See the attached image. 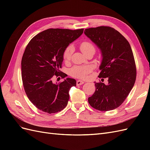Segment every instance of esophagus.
<instances>
[{
    "instance_id": "34e87169",
    "label": "esophagus",
    "mask_w": 150,
    "mask_h": 150,
    "mask_svg": "<svg viewBox=\"0 0 150 150\" xmlns=\"http://www.w3.org/2000/svg\"><path fill=\"white\" fill-rule=\"evenodd\" d=\"M84 83V81H81V80H78L76 81V84L78 86H80V85H82Z\"/></svg>"
}]
</instances>
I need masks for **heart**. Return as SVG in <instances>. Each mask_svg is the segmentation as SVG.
<instances>
[{
    "label": "heart",
    "mask_w": 150,
    "mask_h": 150,
    "mask_svg": "<svg viewBox=\"0 0 150 150\" xmlns=\"http://www.w3.org/2000/svg\"><path fill=\"white\" fill-rule=\"evenodd\" d=\"M80 49L85 55H88L90 53H94L96 51V46L90 40H84L80 44ZM74 52V47L72 45L67 46L63 51L62 59L66 63L69 62ZM92 67L90 66H75L69 71V74L76 78L83 79L92 71Z\"/></svg>",
    "instance_id": "b5f03b06"
}]
</instances>
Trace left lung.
<instances>
[{
  "instance_id": "8db88e82",
  "label": "left lung",
  "mask_w": 150,
  "mask_h": 150,
  "mask_svg": "<svg viewBox=\"0 0 150 150\" xmlns=\"http://www.w3.org/2000/svg\"><path fill=\"white\" fill-rule=\"evenodd\" d=\"M84 34L101 51L98 77L108 79L107 85L95 83L96 91L88 102L99 111L112 110L125 101L135 83L137 68L132 49L124 36L111 27L86 29Z\"/></svg>"
}]
</instances>
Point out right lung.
Listing matches in <instances>:
<instances>
[{
	"mask_svg": "<svg viewBox=\"0 0 150 150\" xmlns=\"http://www.w3.org/2000/svg\"><path fill=\"white\" fill-rule=\"evenodd\" d=\"M83 31L48 29L35 35L26 46L21 61L22 83L27 96L39 110L51 114L67 106L69 91L76 86V80L66 78L58 84L52 80L55 76L66 77L59 70L63 51Z\"/></svg>",
	"mask_w": 150,
	"mask_h": 150,
	"instance_id": "right-lung-1",
	"label": "right lung"
}]
</instances>
